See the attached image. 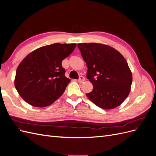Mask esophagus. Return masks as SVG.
<instances>
[{"instance_id":"obj_1","label":"esophagus","mask_w":156,"mask_h":156,"mask_svg":"<svg viewBox=\"0 0 156 156\" xmlns=\"http://www.w3.org/2000/svg\"><path fill=\"white\" fill-rule=\"evenodd\" d=\"M84 80H85V79H84V77H83V76H81V77H79V79H78V81H79L80 83H83V82L84 81Z\"/></svg>"}]
</instances>
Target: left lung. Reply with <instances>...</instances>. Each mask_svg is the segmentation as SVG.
I'll return each mask as SVG.
<instances>
[{"instance_id":"8db88e82","label":"left lung","mask_w":156,"mask_h":156,"mask_svg":"<svg viewBox=\"0 0 156 156\" xmlns=\"http://www.w3.org/2000/svg\"><path fill=\"white\" fill-rule=\"evenodd\" d=\"M88 68L87 77L93 90L87 96L98 107L112 109L128 96L132 73L126 60L112 47L97 43L78 44Z\"/></svg>"}]
</instances>
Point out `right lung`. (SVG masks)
Instances as JSON below:
<instances>
[{"label":"right lung","mask_w":156,"mask_h":156,"mask_svg":"<svg viewBox=\"0 0 156 156\" xmlns=\"http://www.w3.org/2000/svg\"><path fill=\"white\" fill-rule=\"evenodd\" d=\"M76 44H53L33 51L16 71L15 87L27 103L36 107L49 106L62 95L70 79L65 76L62 60Z\"/></svg>","instance_id":"obj_1"}]
</instances>
